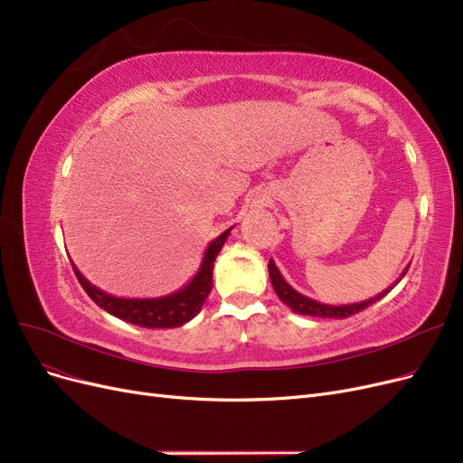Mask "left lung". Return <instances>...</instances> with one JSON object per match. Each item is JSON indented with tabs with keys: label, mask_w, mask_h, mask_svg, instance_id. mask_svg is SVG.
<instances>
[{
	"label": "left lung",
	"mask_w": 463,
	"mask_h": 463,
	"mask_svg": "<svg viewBox=\"0 0 463 463\" xmlns=\"http://www.w3.org/2000/svg\"><path fill=\"white\" fill-rule=\"evenodd\" d=\"M408 269H410V266H408ZM408 269H405V270L402 272V276L396 279V284L405 276V272H408ZM269 274H270V282H272V288H274V291H276V296L279 298V301H284L293 313L307 315V317H320V318H347V317H352V315H355V313H359V311H363V309H367L369 305L376 303L378 299H383V298L386 296V293L396 286V284L390 286V288H386L384 291L378 293V296H374V298H371V299H365V301H359V303H349V305H326V303H320V301H315V299H311V298L303 296V293H299L298 289H293V288L286 282L284 276L279 274L278 266H276V262H274L272 259H270V262H269Z\"/></svg>",
	"instance_id": "left-lung-1"
}]
</instances>
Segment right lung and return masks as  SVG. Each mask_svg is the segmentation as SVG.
I'll return each mask as SVG.
<instances>
[{
    "mask_svg": "<svg viewBox=\"0 0 463 463\" xmlns=\"http://www.w3.org/2000/svg\"><path fill=\"white\" fill-rule=\"evenodd\" d=\"M230 232L232 228L220 233L214 241H210V245L204 250L199 270L193 276L191 282L164 298L128 299V298L109 296V293L102 291L100 288L92 286L89 279L80 274L77 266L73 262L71 264L82 289H85L89 293V298L106 313L143 328H177V326H184L185 322H189L191 318H194L201 313L208 293L213 289L214 260L222 250L223 243H226Z\"/></svg>",
    "mask_w": 463,
    "mask_h": 463,
    "instance_id": "obj_1",
    "label": "right lung"
}]
</instances>
